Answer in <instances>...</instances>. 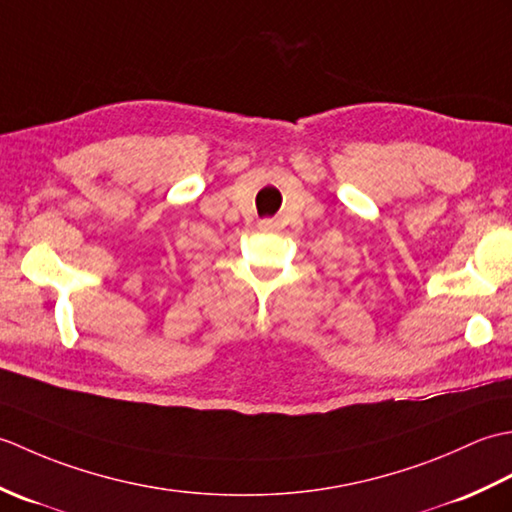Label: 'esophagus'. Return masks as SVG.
I'll list each match as a JSON object with an SVG mask.
<instances>
[{
  "instance_id": "34e87169",
  "label": "esophagus",
  "mask_w": 512,
  "mask_h": 512,
  "mask_svg": "<svg viewBox=\"0 0 512 512\" xmlns=\"http://www.w3.org/2000/svg\"><path fill=\"white\" fill-rule=\"evenodd\" d=\"M275 228H277V222L275 220H262V222H259V231H275Z\"/></svg>"
}]
</instances>
